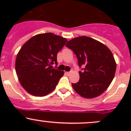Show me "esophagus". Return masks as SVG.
<instances>
[{"label":"esophagus","mask_w":131,"mask_h":131,"mask_svg":"<svg viewBox=\"0 0 131 131\" xmlns=\"http://www.w3.org/2000/svg\"><path fill=\"white\" fill-rule=\"evenodd\" d=\"M71 73V72H65V74L67 75V76H70Z\"/></svg>","instance_id":"obj_1"}]
</instances>
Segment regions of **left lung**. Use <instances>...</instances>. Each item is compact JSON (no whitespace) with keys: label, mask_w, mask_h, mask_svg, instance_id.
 Here are the masks:
<instances>
[{"label":"left lung","mask_w":131,"mask_h":131,"mask_svg":"<svg viewBox=\"0 0 131 131\" xmlns=\"http://www.w3.org/2000/svg\"><path fill=\"white\" fill-rule=\"evenodd\" d=\"M66 46L76 54L79 67H84L79 71V81L72 83L74 91L88 99L101 95L115 74L116 64L110 50L103 43L87 36L73 39Z\"/></svg>","instance_id":"left-lung-1"}]
</instances>
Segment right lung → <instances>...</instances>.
Here are the masks:
<instances>
[{"instance_id": "right-lung-1", "label": "right lung", "mask_w": 131, "mask_h": 131, "mask_svg": "<svg viewBox=\"0 0 131 131\" xmlns=\"http://www.w3.org/2000/svg\"><path fill=\"white\" fill-rule=\"evenodd\" d=\"M67 39L51 32L31 37L18 53L16 73L23 88L34 96L47 95L56 88L64 71L51 68L57 65V55Z\"/></svg>"}]
</instances>
